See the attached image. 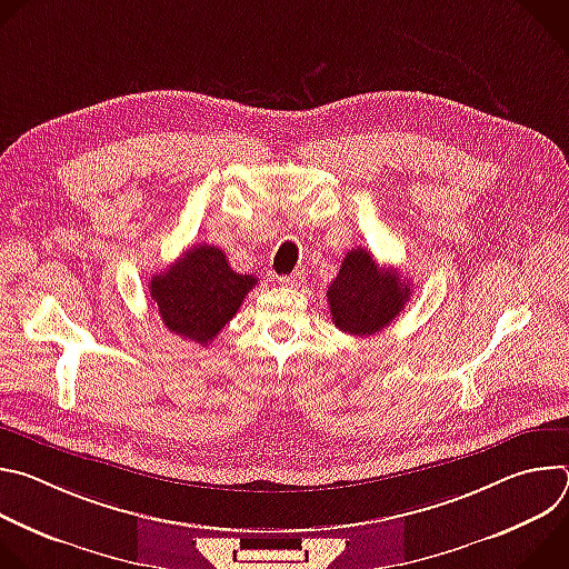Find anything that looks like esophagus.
Instances as JSON below:
<instances>
[{
    "mask_svg": "<svg viewBox=\"0 0 569 569\" xmlns=\"http://www.w3.org/2000/svg\"><path fill=\"white\" fill-rule=\"evenodd\" d=\"M301 279H303V274H301V272H295V274H283V277H279V283L286 286V288H295V286L301 283Z\"/></svg>",
    "mask_w": 569,
    "mask_h": 569,
    "instance_id": "esophagus-1",
    "label": "esophagus"
}]
</instances>
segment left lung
<instances>
[{
	"instance_id": "8db88e82",
	"label": "left lung",
	"mask_w": 569,
	"mask_h": 569,
	"mask_svg": "<svg viewBox=\"0 0 569 569\" xmlns=\"http://www.w3.org/2000/svg\"><path fill=\"white\" fill-rule=\"evenodd\" d=\"M410 283L393 268H380L365 250L347 252L338 277L329 286L333 323L349 336H376L410 301Z\"/></svg>"
}]
</instances>
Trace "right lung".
<instances>
[{
  "label": "right lung",
  "mask_w": 569,
  "mask_h": 569,
  "mask_svg": "<svg viewBox=\"0 0 569 569\" xmlns=\"http://www.w3.org/2000/svg\"><path fill=\"white\" fill-rule=\"evenodd\" d=\"M257 283L252 274L233 272L222 250L204 242L152 274L148 290L171 333L207 347Z\"/></svg>",
  "instance_id": "1"
}]
</instances>
